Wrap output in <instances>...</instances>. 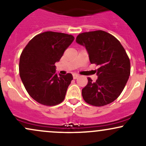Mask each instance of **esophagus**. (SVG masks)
Instances as JSON below:
<instances>
[{"label": "esophagus", "mask_w": 146, "mask_h": 146, "mask_svg": "<svg viewBox=\"0 0 146 146\" xmlns=\"http://www.w3.org/2000/svg\"><path fill=\"white\" fill-rule=\"evenodd\" d=\"M79 77V75L78 74H73V78L74 80H75V79H77Z\"/></svg>", "instance_id": "1"}]
</instances>
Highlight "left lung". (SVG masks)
Returning a JSON list of instances; mask_svg holds the SVG:
<instances>
[{"mask_svg":"<svg viewBox=\"0 0 146 146\" xmlns=\"http://www.w3.org/2000/svg\"><path fill=\"white\" fill-rule=\"evenodd\" d=\"M78 44L88 51L91 64L99 66L98 78L82 90L85 102L95 106H103L115 101L126 84L130 74V62L120 42L109 33L102 30L80 33Z\"/></svg>","mask_w":146,"mask_h":146,"instance_id":"left-lung-1","label":"left lung"}]
</instances>
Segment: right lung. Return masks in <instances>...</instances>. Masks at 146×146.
Masks as SVG:
<instances>
[{"instance_id": "1", "label": "right lung", "mask_w": 146, "mask_h": 146, "mask_svg": "<svg viewBox=\"0 0 146 146\" xmlns=\"http://www.w3.org/2000/svg\"><path fill=\"white\" fill-rule=\"evenodd\" d=\"M74 39L72 35L46 31L33 37L22 51L20 76L27 93L39 104L51 106L64 100L73 76L57 75L55 64Z\"/></svg>"}]
</instances>
